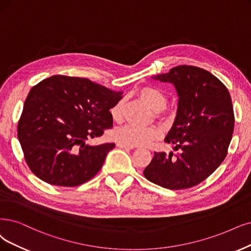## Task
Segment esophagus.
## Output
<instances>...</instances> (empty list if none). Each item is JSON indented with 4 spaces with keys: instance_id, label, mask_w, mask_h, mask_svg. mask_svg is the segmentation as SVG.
Listing matches in <instances>:
<instances>
[{
    "instance_id": "obj_1",
    "label": "esophagus",
    "mask_w": 251,
    "mask_h": 251,
    "mask_svg": "<svg viewBox=\"0 0 251 251\" xmlns=\"http://www.w3.org/2000/svg\"><path fill=\"white\" fill-rule=\"evenodd\" d=\"M119 148H122V149H128V150H131V149H133L134 147H131V146H126V145H124V144H118L117 145Z\"/></svg>"
}]
</instances>
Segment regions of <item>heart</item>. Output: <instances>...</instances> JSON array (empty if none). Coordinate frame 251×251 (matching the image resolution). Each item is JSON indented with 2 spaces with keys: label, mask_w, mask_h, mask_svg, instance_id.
<instances>
[{
  "label": "heart",
  "mask_w": 251,
  "mask_h": 251,
  "mask_svg": "<svg viewBox=\"0 0 251 251\" xmlns=\"http://www.w3.org/2000/svg\"><path fill=\"white\" fill-rule=\"evenodd\" d=\"M138 96L143 101L149 105L152 109L157 110V113L166 119L174 117V111L166 108L165 104L168 102V97L164 93L155 87L147 86L138 91ZM124 100H120L110 108V116L116 122H120L123 118ZM161 130L158 127H137L134 125H125L122 128L116 129L114 131V138L126 146H147L151 144L155 138L159 137Z\"/></svg>",
  "instance_id": "obj_1"
}]
</instances>
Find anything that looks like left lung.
Returning a JSON list of instances; mask_svg holds the SVG:
<instances>
[{
  "label": "left lung",
  "instance_id": "obj_1",
  "mask_svg": "<svg viewBox=\"0 0 251 251\" xmlns=\"http://www.w3.org/2000/svg\"><path fill=\"white\" fill-rule=\"evenodd\" d=\"M152 78L173 83L178 93L177 116L164 142L180 153L155 152L144 175L168 189L193 187L226 157L235 125L229 92L209 71L187 65Z\"/></svg>",
  "mask_w": 251,
  "mask_h": 251
}]
</instances>
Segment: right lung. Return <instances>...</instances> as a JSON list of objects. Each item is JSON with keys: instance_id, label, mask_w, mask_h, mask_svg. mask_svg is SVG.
I'll list each match as a JSON object with an SVG mask.
<instances>
[{"instance_id": "right-lung-1", "label": "right lung", "mask_w": 251, "mask_h": 251, "mask_svg": "<svg viewBox=\"0 0 251 251\" xmlns=\"http://www.w3.org/2000/svg\"><path fill=\"white\" fill-rule=\"evenodd\" d=\"M90 79L53 75L33 87L17 136L30 170L55 186L74 187L100 171L114 143L88 144L113 127L109 109L122 99Z\"/></svg>"}]
</instances>
